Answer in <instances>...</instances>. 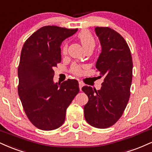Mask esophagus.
<instances>
[{
    "instance_id": "1",
    "label": "esophagus",
    "mask_w": 152,
    "mask_h": 152,
    "mask_svg": "<svg viewBox=\"0 0 152 152\" xmlns=\"http://www.w3.org/2000/svg\"><path fill=\"white\" fill-rule=\"evenodd\" d=\"M78 85H79V89H80V91H81L82 87L83 86V83H82V82L79 81V82H78Z\"/></svg>"
}]
</instances>
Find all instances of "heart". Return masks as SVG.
Returning <instances> with one entry per match:
<instances>
[{
  "label": "heart",
  "mask_w": 152,
  "mask_h": 152,
  "mask_svg": "<svg viewBox=\"0 0 152 152\" xmlns=\"http://www.w3.org/2000/svg\"><path fill=\"white\" fill-rule=\"evenodd\" d=\"M78 38L79 39V41L81 42V45H83L84 49H90L93 48L94 49L95 46H96V41H95L94 37H93L92 34L90 32H88V30H82L79 32L78 34ZM61 52L64 54H66L67 52V44L64 43L62 46ZM71 72H73L75 74L79 75L81 74V69L79 66L74 64L72 66L71 69Z\"/></svg>",
  "instance_id": "1"
}]
</instances>
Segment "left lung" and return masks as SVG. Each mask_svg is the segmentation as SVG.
Returning a JSON list of instances; mask_svg holds the SVG:
<instances>
[{
    "label": "left lung",
    "instance_id": "obj_1",
    "mask_svg": "<svg viewBox=\"0 0 152 152\" xmlns=\"http://www.w3.org/2000/svg\"><path fill=\"white\" fill-rule=\"evenodd\" d=\"M101 53L96 67L104 78L102 87L96 91L85 86L82 91L88 97L84 106L88 123L97 128H107L123 114L130 96L132 58L128 45L118 32L110 27H96Z\"/></svg>",
    "mask_w": 152,
    "mask_h": 152
}]
</instances>
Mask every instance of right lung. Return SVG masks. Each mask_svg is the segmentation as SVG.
<instances>
[{
    "mask_svg": "<svg viewBox=\"0 0 152 152\" xmlns=\"http://www.w3.org/2000/svg\"><path fill=\"white\" fill-rule=\"evenodd\" d=\"M78 29L41 27L25 41L18 66V95L27 118L38 129L53 130L64 122L66 112L79 92L78 82L54 83V67L61 61V45Z\"/></svg>",
    "mask_w": 152,
    "mask_h": 152,
    "instance_id": "1",
    "label": "right lung"
}]
</instances>
